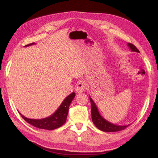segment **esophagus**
I'll list each match as a JSON object with an SVG mask.
<instances>
[{
  "instance_id": "esophagus-1",
  "label": "esophagus",
  "mask_w": 158,
  "mask_h": 158,
  "mask_svg": "<svg viewBox=\"0 0 158 158\" xmlns=\"http://www.w3.org/2000/svg\"><path fill=\"white\" fill-rule=\"evenodd\" d=\"M86 89V84L83 82H79V83H77V87H76V92L78 94H81Z\"/></svg>"
}]
</instances>
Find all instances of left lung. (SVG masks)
I'll use <instances>...</instances> for the list:
<instances>
[{
	"label": "left lung",
	"instance_id": "1",
	"mask_svg": "<svg viewBox=\"0 0 158 158\" xmlns=\"http://www.w3.org/2000/svg\"><path fill=\"white\" fill-rule=\"evenodd\" d=\"M127 46L129 47L132 52L140 53L139 50L137 49L133 44L127 43ZM89 100H90V102H91V106H92L91 114H92V122L94 123V125L96 126L97 128L99 129L100 130H102L103 132H118V131L124 130L125 128H126L127 126H129L130 125V124H128V125H125V126H119V125H116V124L109 122V121H107L105 118H103L102 116L100 115L98 111V107L96 106L95 102H94V100L90 96H89Z\"/></svg>",
	"mask_w": 158,
	"mask_h": 158
}]
</instances>
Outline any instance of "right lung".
Masks as SVG:
<instances>
[{"mask_svg": "<svg viewBox=\"0 0 158 158\" xmlns=\"http://www.w3.org/2000/svg\"><path fill=\"white\" fill-rule=\"evenodd\" d=\"M35 43H30V44L25 45L24 47L31 46L35 45ZM75 96V93L73 92L69 95L66 98L63 100L61 105L58 107L56 111L53 113L52 115H50L45 118L41 119H29L23 116L22 114L19 113L21 115L22 118L24 119L26 122H27L31 125L38 127L40 129H45L48 130H52L56 128H58L60 126H62L64 123L66 122L67 115L69 113V106L71 103L72 100Z\"/></svg>", "mask_w": 158, "mask_h": 158, "instance_id": "1", "label": "right lung"}]
</instances>
